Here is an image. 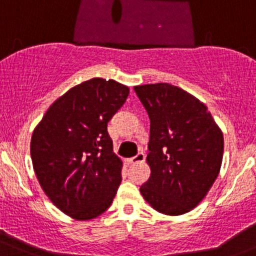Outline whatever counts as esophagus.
<instances>
[{
	"instance_id": "1",
	"label": "esophagus",
	"mask_w": 256,
	"mask_h": 256,
	"mask_svg": "<svg viewBox=\"0 0 256 256\" xmlns=\"http://www.w3.org/2000/svg\"><path fill=\"white\" fill-rule=\"evenodd\" d=\"M144 152H138L136 156L131 157V158L128 160V164H136V162H144Z\"/></svg>"
}]
</instances>
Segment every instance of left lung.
<instances>
[{
    "label": "left lung",
    "mask_w": 256,
    "mask_h": 256,
    "mask_svg": "<svg viewBox=\"0 0 256 256\" xmlns=\"http://www.w3.org/2000/svg\"><path fill=\"white\" fill-rule=\"evenodd\" d=\"M134 90L151 122L146 158L151 176L141 186V194L160 213H187L218 177L223 134L207 106L180 88L157 82Z\"/></svg>",
    "instance_id": "left-lung-1"
}]
</instances>
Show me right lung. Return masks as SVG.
Instances as JSON below:
<instances>
[{
  "label": "right lung",
  "instance_id": "1",
  "mask_svg": "<svg viewBox=\"0 0 256 256\" xmlns=\"http://www.w3.org/2000/svg\"><path fill=\"white\" fill-rule=\"evenodd\" d=\"M128 92L115 80H86L56 99L33 131L30 157L38 182L52 203L76 220L104 213L122 180L108 122Z\"/></svg>",
  "mask_w": 256,
  "mask_h": 256
}]
</instances>
